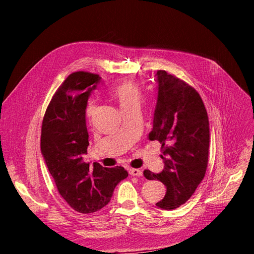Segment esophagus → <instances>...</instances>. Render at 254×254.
I'll use <instances>...</instances> for the list:
<instances>
[{"instance_id":"1","label":"esophagus","mask_w":254,"mask_h":254,"mask_svg":"<svg viewBox=\"0 0 254 254\" xmlns=\"http://www.w3.org/2000/svg\"><path fill=\"white\" fill-rule=\"evenodd\" d=\"M129 174L131 175V176L140 177V176H142V171L137 170V168H130V170H129Z\"/></svg>"}]
</instances>
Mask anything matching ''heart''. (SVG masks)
<instances>
[{
    "instance_id": "obj_1",
    "label": "heart",
    "mask_w": 254,
    "mask_h": 254,
    "mask_svg": "<svg viewBox=\"0 0 254 254\" xmlns=\"http://www.w3.org/2000/svg\"><path fill=\"white\" fill-rule=\"evenodd\" d=\"M113 97L117 99L121 109L124 110L132 106H139L143 96L142 89L134 80H126L118 84L112 91ZM94 112V106L89 104L86 108V115L90 119Z\"/></svg>"
}]
</instances>
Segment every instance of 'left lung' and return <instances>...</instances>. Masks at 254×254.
Wrapping results in <instances>:
<instances>
[{
  "instance_id": "8db88e82",
  "label": "left lung",
  "mask_w": 254,
  "mask_h": 254,
  "mask_svg": "<svg viewBox=\"0 0 254 254\" xmlns=\"http://www.w3.org/2000/svg\"><path fill=\"white\" fill-rule=\"evenodd\" d=\"M158 98L150 141L162 146L164 168L160 174L144 171L148 180H159L166 194L156 205L174 210L186 203L204 178L209 161L210 129L204 104L189 83L166 71L157 72Z\"/></svg>"
}]
</instances>
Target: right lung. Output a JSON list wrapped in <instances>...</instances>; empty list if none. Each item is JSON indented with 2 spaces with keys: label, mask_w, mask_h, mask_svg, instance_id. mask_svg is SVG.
Here are the masks:
<instances>
[{
  "label": "right lung",
  "mask_w": 254,
  "mask_h": 254,
  "mask_svg": "<svg viewBox=\"0 0 254 254\" xmlns=\"http://www.w3.org/2000/svg\"><path fill=\"white\" fill-rule=\"evenodd\" d=\"M101 77L74 72L53 95L41 128V152L60 196L72 209L89 214L108 204L118 183L128 177L122 166L103 167L82 161L89 134L86 108L89 95Z\"/></svg>",
  "instance_id": "1"
}]
</instances>
